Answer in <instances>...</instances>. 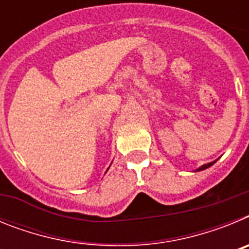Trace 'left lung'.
Here are the masks:
<instances>
[{
  "label": "left lung",
  "mask_w": 249,
  "mask_h": 249,
  "mask_svg": "<svg viewBox=\"0 0 249 249\" xmlns=\"http://www.w3.org/2000/svg\"><path fill=\"white\" fill-rule=\"evenodd\" d=\"M215 160H213V162H210V163H207V164H203V166L199 167V168L197 169V171H203V169L208 168V167H211V166H212V164L215 163Z\"/></svg>",
  "instance_id": "obj_1"
}]
</instances>
